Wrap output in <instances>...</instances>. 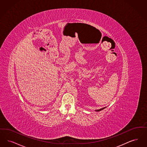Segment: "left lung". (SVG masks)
Here are the masks:
<instances>
[{"mask_svg":"<svg viewBox=\"0 0 147 147\" xmlns=\"http://www.w3.org/2000/svg\"><path fill=\"white\" fill-rule=\"evenodd\" d=\"M104 108H103L100 109H99V110H96V111H100V110H102L104 109Z\"/></svg>","mask_w":147,"mask_h":147,"instance_id":"obj_1","label":"left lung"}]
</instances>
